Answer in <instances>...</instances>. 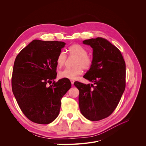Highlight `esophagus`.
<instances>
[{
	"label": "esophagus",
	"instance_id": "34e87169",
	"mask_svg": "<svg viewBox=\"0 0 146 146\" xmlns=\"http://www.w3.org/2000/svg\"><path fill=\"white\" fill-rule=\"evenodd\" d=\"M70 82H71V83H72V85H73V84H74V80H70Z\"/></svg>",
	"mask_w": 146,
	"mask_h": 146
}]
</instances>
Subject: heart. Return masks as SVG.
<instances>
[{
  "instance_id": "1",
  "label": "heart",
  "mask_w": 146,
  "mask_h": 146,
  "mask_svg": "<svg viewBox=\"0 0 146 146\" xmlns=\"http://www.w3.org/2000/svg\"><path fill=\"white\" fill-rule=\"evenodd\" d=\"M68 52L70 56H75L74 66L73 68H66L59 73L60 77L67 79L74 80L78 76L82 73L83 68L89 70L93 65L94 60L88 55L87 50L79 44H73L68 47ZM67 61V55L65 52L61 51L57 57L58 66H63Z\"/></svg>"
}]
</instances>
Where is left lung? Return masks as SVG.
Listing matches in <instances>:
<instances>
[{"label":"left lung","instance_id":"1","mask_svg":"<svg viewBox=\"0 0 146 146\" xmlns=\"http://www.w3.org/2000/svg\"><path fill=\"white\" fill-rule=\"evenodd\" d=\"M83 43L93 48L94 60L92 66L83 78L94 82L95 86L79 82L74 85L79 90L82 114L90 121H99L113 112L124 93L125 63L119 50L105 38H92Z\"/></svg>","mask_w":146,"mask_h":146}]
</instances>
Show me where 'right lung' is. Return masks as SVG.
<instances>
[{
  "label": "right lung",
  "instance_id": "obj_1",
  "mask_svg": "<svg viewBox=\"0 0 146 146\" xmlns=\"http://www.w3.org/2000/svg\"><path fill=\"white\" fill-rule=\"evenodd\" d=\"M66 43L34 40L18 54L12 76L13 94L25 115L35 123L48 124L58 115L61 99L70 89L67 79L57 76V57Z\"/></svg>",
  "mask_w": 146,
  "mask_h": 146
}]
</instances>
